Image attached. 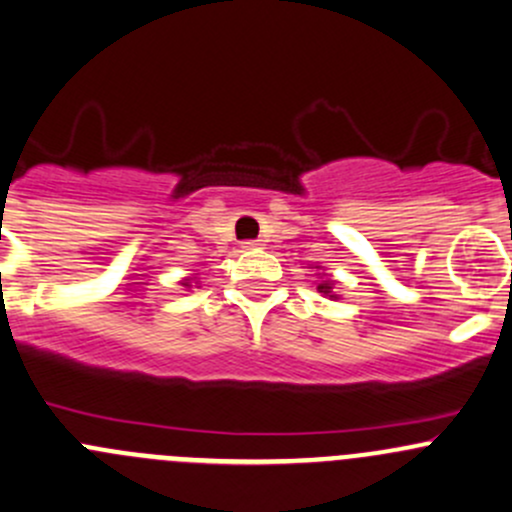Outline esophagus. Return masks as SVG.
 I'll list each match as a JSON object with an SVG mask.
<instances>
[{"mask_svg": "<svg viewBox=\"0 0 512 512\" xmlns=\"http://www.w3.org/2000/svg\"><path fill=\"white\" fill-rule=\"evenodd\" d=\"M242 247H245V250H257V247H260V240H247L242 242Z\"/></svg>", "mask_w": 512, "mask_h": 512, "instance_id": "1", "label": "esophagus"}]
</instances>
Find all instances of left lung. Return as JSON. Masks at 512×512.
I'll list each match as a JSON object with an SVG mask.
<instances>
[{
  "mask_svg": "<svg viewBox=\"0 0 512 512\" xmlns=\"http://www.w3.org/2000/svg\"><path fill=\"white\" fill-rule=\"evenodd\" d=\"M317 270H319V267H317ZM317 292H322L324 297H329V299H339V294L334 292V280H332V277L324 275V272H319V285H317Z\"/></svg>",
  "mask_w": 512,
  "mask_h": 512,
  "instance_id": "left-lung-1",
  "label": "left lung"
}]
</instances>
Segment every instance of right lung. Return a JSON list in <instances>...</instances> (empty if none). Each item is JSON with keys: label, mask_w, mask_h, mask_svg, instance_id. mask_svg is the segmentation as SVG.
<instances>
[{"label": "right lung", "mask_w": 512, "mask_h": 512, "mask_svg": "<svg viewBox=\"0 0 512 512\" xmlns=\"http://www.w3.org/2000/svg\"><path fill=\"white\" fill-rule=\"evenodd\" d=\"M180 285H183L185 289H190V287H198V277H183V280H180Z\"/></svg>", "instance_id": "add662e5"}]
</instances>
